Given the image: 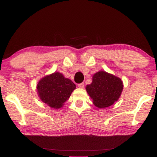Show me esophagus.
Masks as SVG:
<instances>
[{"label": "esophagus", "instance_id": "obj_1", "mask_svg": "<svg viewBox=\"0 0 157 157\" xmlns=\"http://www.w3.org/2000/svg\"><path fill=\"white\" fill-rule=\"evenodd\" d=\"M78 87H79V88H80V89H83L84 87V83L79 84H78Z\"/></svg>", "mask_w": 157, "mask_h": 157}]
</instances>
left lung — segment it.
I'll return each mask as SVG.
<instances>
[{
  "label": "left lung",
  "mask_w": 157,
  "mask_h": 157,
  "mask_svg": "<svg viewBox=\"0 0 157 157\" xmlns=\"http://www.w3.org/2000/svg\"><path fill=\"white\" fill-rule=\"evenodd\" d=\"M123 89L121 79L105 71L95 73L92 77L91 84L86 86L94 105L100 109L113 105L118 100Z\"/></svg>",
  "instance_id": "left-lung-1"
}]
</instances>
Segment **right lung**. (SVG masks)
<instances>
[{"label": "right lung", "mask_w": 157, "mask_h": 157, "mask_svg": "<svg viewBox=\"0 0 157 157\" xmlns=\"http://www.w3.org/2000/svg\"><path fill=\"white\" fill-rule=\"evenodd\" d=\"M75 89V84L59 72L44 76L36 85L40 100L55 109L62 108Z\"/></svg>", "instance_id": "add662e5"}]
</instances>
